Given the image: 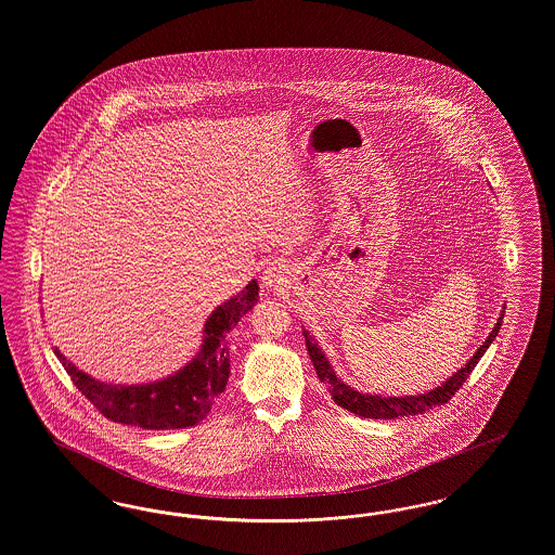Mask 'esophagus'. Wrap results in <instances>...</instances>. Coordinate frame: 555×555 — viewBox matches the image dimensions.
Segmentation results:
<instances>
[{
    "mask_svg": "<svg viewBox=\"0 0 555 555\" xmlns=\"http://www.w3.org/2000/svg\"><path fill=\"white\" fill-rule=\"evenodd\" d=\"M262 281H264L266 287L279 289V287H283L287 283V272H285V268L281 264L266 266Z\"/></svg>",
    "mask_w": 555,
    "mask_h": 555,
    "instance_id": "1",
    "label": "esophagus"
}]
</instances>
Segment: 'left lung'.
<instances>
[{
    "mask_svg": "<svg viewBox=\"0 0 555 555\" xmlns=\"http://www.w3.org/2000/svg\"><path fill=\"white\" fill-rule=\"evenodd\" d=\"M502 320L503 310L502 317L498 318V324L493 326V331L489 333L485 344L476 349L475 356L466 362V366L457 370L453 376H449L443 385H439L437 389L426 391L423 396L383 397L360 393V391L351 389L349 385H345L344 380L335 374V370L328 364L326 356L318 347L317 339L308 331H304V337H306V347H308L310 360L317 369L318 378H320V383H324V387L328 389V393L335 399L337 405H341L347 412H351L356 416H362V418L389 421V418H401V416H416V414H423L426 410H433L437 405L448 403L449 399L455 396V391H460V387L466 383V378L475 370L478 360L487 351V347L493 344V339L498 337V333L502 328Z\"/></svg>",
    "mask_w": 555,
    "mask_h": 555,
    "instance_id": "left-lung-1",
    "label": "left lung"
}]
</instances>
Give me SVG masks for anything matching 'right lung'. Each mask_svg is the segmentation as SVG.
I'll return each mask as SVG.
<instances>
[{"label": "right lung", "mask_w": 555, "mask_h": 555, "mask_svg": "<svg viewBox=\"0 0 555 555\" xmlns=\"http://www.w3.org/2000/svg\"><path fill=\"white\" fill-rule=\"evenodd\" d=\"M258 283L227 299L211 312L204 326V344L197 356L168 378L143 385L102 383L68 362L57 347L53 353L87 397L107 421L147 430H172L202 423L229 380V333L243 314L258 304Z\"/></svg>", "instance_id": "right-lung-1"}]
</instances>
